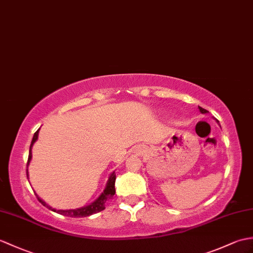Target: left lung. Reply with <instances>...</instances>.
<instances>
[{
    "label": "left lung",
    "instance_id": "1",
    "mask_svg": "<svg viewBox=\"0 0 253 253\" xmlns=\"http://www.w3.org/2000/svg\"><path fill=\"white\" fill-rule=\"evenodd\" d=\"M198 108H199V111H201V112H202V113H207V112H208V111H207V110H205V109H203L202 107H198Z\"/></svg>",
    "mask_w": 253,
    "mask_h": 253
}]
</instances>
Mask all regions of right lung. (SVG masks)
Wrapping results in <instances>:
<instances>
[{
  "label": "right lung",
  "instance_id": "add662e5",
  "mask_svg": "<svg viewBox=\"0 0 253 253\" xmlns=\"http://www.w3.org/2000/svg\"><path fill=\"white\" fill-rule=\"evenodd\" d=\"M39 130L40 129H38L37 131H35L34 136H33V139H32V142H31V145H30V151H29V157H28V163H27V166L29 165V163H30V160H31V156H32V153H31V149H32V145L34 144L35 141H37L38 139V136H39ZM27 177H28V169H27ZM115 179H116V175L114 174V172L111 174V177L108 181V184H107V187H105L104 192L101 194L98 197V199H96L95 202H93L92 204H90L89 206H86V207H83V208H80V209H74V210H57V209H54L51 208L50 206H48L44 201H42L38 195V199L39 202L43 205V206H45L46 208H48L50 210L54 211V212H57V213H60L62 215H67V216H71V218H83V216H88V215H91L93 213H97V212H100V211H102L105 209V202H107L108 198H111L112 197L114 194H115Z\"/></svg>",
  "mask_w": 253,
  "mask_h": 253
}]
</instances>
